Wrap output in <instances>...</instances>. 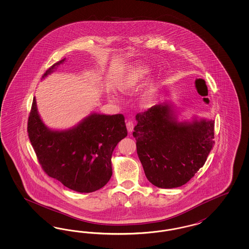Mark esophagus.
Returning <instances> with one entry per match:
<instances>
[{
    "mask_svg": "<svg viewBox=\"0 0 249 249\" xmlns=\"http://www.w3.org/2000/svg\"><path fill=\"white\" fill-rule=\"evenodd\" d=\"M126 126H127V128H128V133H131V132L133 131V128H134L133 122H132V121H128L127 124H126Z\"/></svg>",
    "mask_w": 249,
    "mask_h": 249,
    "instance_id": "34e87169",
    "label": "esophagus"
}]
</instances>
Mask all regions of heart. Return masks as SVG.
<instances>
[{
    "instance_id": "obj_1",
    "label": "heart",
    "mask_w": 249,
    "mask_h": 249,
    "mask_svg": "<svg viewBox=\"0 0 249 249\" xmlns=\"http://www.w3.org/2000/svg\"><path fill=\"white\" fill-rule=\"evenodd\" d=\"M149 74V69L146 67L136 68L121 84V89L123 92L134 90L139 87L141 81ZM153 98V90L150 89L144 95L143 100L146 103H150Z\"/></svg>"
}]
</instances>
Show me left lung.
Here are the masks:
<instances>
[{
    "label": "left lung",
    "mask_w": 249,
    "mask_h": 249,
    "mask_svg": "<svg viewBox=\"0 0 249 249\" xmlns=\"http://www.w3.org/2000/svg\"><path fill=\"white\" fill-rule=\"evenodd\" d=\"M133 136L147 179L159 188L180 187L204 166L213 142L214 121H178L164 101L136 115Z\"/></svg>",
    "instance_id": "8db88e82"
}]
</instances>
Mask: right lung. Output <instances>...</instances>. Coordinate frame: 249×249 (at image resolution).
Here are the masks:
<instances>
[{
  "label": "right lung",
  "instance_id": "right-lung-1",
  "mask_svg": "<svg viewBox=\"0 0 249 249\" xmlns=\"http://www.w3.org/2000/svg\"><path fill=\"white\" fill-rule=\"evenodd\" d=\"M66 58L46 70L53 73ZM27 131L39 163L45 174L78 193L102 188L112 175L115 147L128 135L122 114L91 113L77 125L64 130L47 128L33 99Z\"/></svg>",
  "mask_w": 249,
  "mask_h": 249
}]
</instances>
